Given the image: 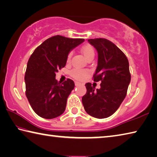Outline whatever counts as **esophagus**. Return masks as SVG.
<instances>
[{"mask_svg":"<svg viewBox=\"0 0 157 157\" xmlns=\"http://www.w3.org/2000/svg\"><path fill=\"white\" fill-rule=\"evenodd\" d=\"M75 84L76 86H78V85H81V82H78V81H75Z\"/></svg>","mask_w":157,"mask_h":157,"instance_id":"34e87169","label":"esophagus"}]
</instances>
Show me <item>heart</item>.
<instances>
[{"instance_id": "obj_1", "label": "heart", "mask_w": 157, "mask_h": 157, "mask_svg": "<svg viewBox=\"0 0 157 157\" xmlns=\"http://www.w3.org/2000/svg\"><path fill=\"white\" fill-rule=\"evenodd\" d=\"M82 54L84 55V57L86 58V59L89 60L91 59H94L95 56V51L94 48L90 45H85L81 48ZM72 58V52H70L67 55V61L70 62ZM90 74V70L87 69H79V68H74L70 71V75L74 78L76 80H82Z\"/></svg>"}]
</instances>
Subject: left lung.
I'll use <instances>...</instances> for the list:
<instances>
[{
	"mask_svg": "<svg viewBox=\"0 0 157 157\" xmlns=\"http://www.w3.org/2000/svg\"><path fill=\"white\" fill-rule=\"evenodd\" d=\"M98 51V66L94 81H101L95 90L91 83L85 84L87 92L82 102L91 116L102 119L113 115L125 98L131 82L128 60L121 50L105 38L88 40Z\"/></svg>",
	"mask_w": 157,
	"mask_h": 157,
	"instance_id": "8db88e82",
	"label": "left lung"
}]
</instances>
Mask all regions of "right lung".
Here are the masks:
<instances>
[{
  "label": "right lung",
  "instance_id": "add662e5",
  "mask_svg": "<svg viewBox=\"0 0 157 157\" xmlns=\"http://www.w3.org/2000/svg\"><path fill=\"white\" fill-rule=\"evenodd\" d=\"M83 42L81 38L55 35L31 55L25 76L26 96L33 110L41 117L52 119L64 112L75 82L67 78L61 84L55 79L56 72L66 66L71 50Z\"/></svg>",
  "mask_w": 157,
  "mask_h": 157
}]
</instances>
